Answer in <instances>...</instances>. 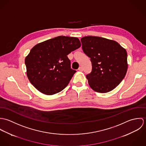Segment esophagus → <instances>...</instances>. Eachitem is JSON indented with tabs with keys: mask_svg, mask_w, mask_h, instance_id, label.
<instances>
[{
	"mask_svg": "<svg viewBox=\"0 0 146 146\" xmlns=\"http://www.w3.org/2000/svg\"><path fill=\"white\" fill-rule=\"evenodd\" d=\"M78 70H79L80 71H83V68L82 67H80L78 68Z\"/></svg>",
	"mask_w": 146,
	"mask_h": 146,
	"instance_id": "1",
	"label": "esophagus"
}]
</instances>
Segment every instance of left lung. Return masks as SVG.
<instances>
[{
  "label": "left lung",
  "mask_w": 146,
  "mask_h": 146,
  "mask_svg": "<svg viewBox=\"0 0 146 146\" xmlns=\"http://www.w3.org/2000/svg\"><path fill=\"white\" fill-rule=\"evenodd\" d=\"M84 53L90 58L92 72L86 75L94 91L107 93L121 82L127 70V52L117 42L98 36L81 39Z\"/></svg>",
  "instance_id": "obj_1"
}]
</instances>
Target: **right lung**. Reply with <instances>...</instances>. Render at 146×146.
<instances>
[{
    "instance_id": "add662e5",
    "label": "right lung",
    "mask_w": 146,
    "mask_h": 146,
    "mask_svg": "<svg viewBox=\"0 0 146 146\" xmlns=\"http://www.w3.org/2000/svg\"><path fill=\"white\" fill-rule=\"evenodd\" d=\"M81 46L75 37L59 36L35 45L25 63L30 82L42 93L56 94L64 89L76 72L67 55Z\"/></svg>"
}]
</instances>
